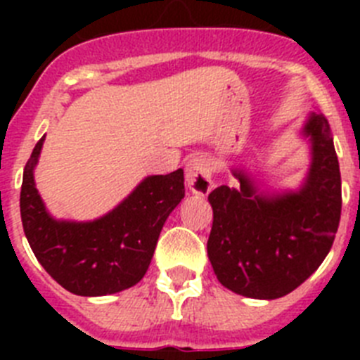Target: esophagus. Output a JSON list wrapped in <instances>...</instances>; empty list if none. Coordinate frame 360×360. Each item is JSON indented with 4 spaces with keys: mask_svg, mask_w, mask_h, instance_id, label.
<instances>
[{
    "mask_svg": "<svg viewBox=\"0 0 360 360\" xmlns=\"http://www.w3.org/2000/svg\"><path fill=\"white\" fill-rule=\"evenodd\" d=\"M186 184L195 195H207L212 189V167L207 158L195 157L187 162Z\"/></svg>",
    "mask_w": 360,
    "mask_h": 360,
    "instance_id": "34e87169",
    "label": "esophagus"
}]
</instances>
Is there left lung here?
I'll list each match as a JSON object with an SVG mask.
<instances>
[{
  "instance_id": "obj_1",
  "label": "left lung",
  "mask_w": 360,
  "mask_h": 360,
  "mask_svg": "<svg viewBox=\"0 0 360 360\" xmlns=\"http://www.w3.org/2000/svg\"><path fill=\"white\" fill-rule=\"evenodd\" d=\"M303 135L311 144V164L299 191L263 195L236 169L240 187L219 186L209 195V262L218 281L245 297L290 294L319 269L335 240L341 171L326 117L311 113Z\"/></svg>"
}]
</instances>
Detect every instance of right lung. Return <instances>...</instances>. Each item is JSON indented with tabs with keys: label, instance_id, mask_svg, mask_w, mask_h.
<instances>
[{
	"label": "right lung",
	"instance_id": "1",
	"mask_svg": "<svg viewBox=\"0 0 360 360\" xmlns=\"http://www.w3.org/2000/svg\"><path fill=\"white\" fill-rule=\"evenodd\" d=\"M44 136L23 171L21 221L37 262L75 295L126 290L144 278L165 219L182 202L184 171L142 180L128 198L94 221H57L46 212L34 182Z\"/></svg>",
	"mask_w": 360,
	"mask_h": 360
}]
</instances>
